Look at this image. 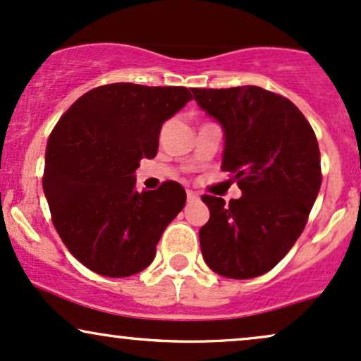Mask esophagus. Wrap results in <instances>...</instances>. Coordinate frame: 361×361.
<instances>
[{"label": "esophagus", "instance_id": "34e87169", "mask_svg": "<svg viewBox=\"0 0 361 361\" xmlns=\"http://www.w3.org/2000/svg\"><path fill=\"white\" fill-rule=\"evenodd\" d=\"M199 199V195L194 192V190H188V202H194V201H197Z\"/></svg>", "mask_w": 361, "mask_h": 361}]
</instances>
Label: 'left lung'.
<instances>
[{"label":"left lung","mask_w":361,"mask_h":361,"mask_svg":"<svg viewBox=\"0 0 361 361\" xmlns=\"http://www.w3.org/2000/svg\"><path fill=\"white\" fill-rule=\"evenodd\" d=\"M197 105L222 127L221 169L243 195H202L211 212L199 231L214 273L249 279L268 273L303 233L322 188L314 132L298 106L261 87L192 88Z\"/></svg>","instance_id":"8db88e82"}]
</instances>
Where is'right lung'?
<instances>
[{"instance_id": "add662e5", "label": "right lung", "mask_w": 361, "mask_h": 361, "mask_svg": "<svg viewBox=\"0 0 361 361\" xmlns=\"http://www.w3.org/2000/svg\"><path fill=\"white\" fill-rule=\"evenodd\" d=\"M192 100L185 87L112 83L82 95L58 120L44 155L43 190L68 251L109 278L140 273L169 222L185 206L179 182L135 189L164 122Z\"/></svg>"}]
</instances>
